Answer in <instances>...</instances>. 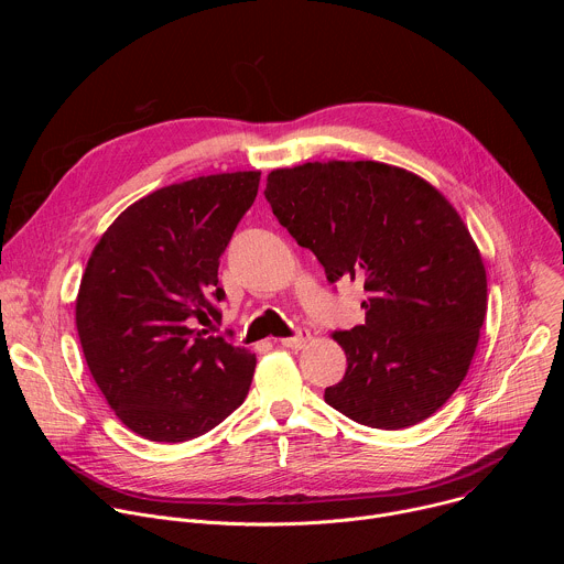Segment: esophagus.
<instances>
[{
  "instance_id": "obj_1",
  "label": "esophagus",
  "mask_w": 564,
  "mask_h": 564,
  "mask_svg": "<svg viewBox=\"0 0 564 564\" xmlns=\"http://www.w3.org/2000/svg\"><path fill=\"white\" fill-rule=\"evenodd\" d=\"M307 341H310V330H307V328H299L294 337H285V339H281V346H285V348H294V350H296V348H303Z\"/></svg>"
}]
</instances>
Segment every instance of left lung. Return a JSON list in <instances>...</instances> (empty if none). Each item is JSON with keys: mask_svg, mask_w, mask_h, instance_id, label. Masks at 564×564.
I'll list each match as a JSON object with an SVG mask.
<instances>
[{"mask_svg": "<svg viewBox=\"0 0 564 564\" xmlns=\"http://www.w3.org/2000/svg\"><path fill=\"white\" fill-rule=\"evenodd\" d=\"M279 223L324 265L361 279L364 326L337 330L348 368L328 404L383 431L431 417L457 390L487 316V272L451 203L375 160L307 163L268 176Z\"/></svg>", "mask_w": 564, "mask_h": 564, "instance_id": "1", "label": "left lung"}]
</instances>
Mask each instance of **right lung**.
<instances>
[{
  "label": "right lung",
  "mask_w": 564,
  "mask_h": 564,
  "mask_svg": "<svg viewBox=\"0 0 564 564\" xmlns=\"http://www.w3.org/2000/svg\"><path fill=\"white\" fill-rule=\"evenodd\" d=\"M259 172L158 189L96 246L75 301L87 366L118 420L151 442L205 435L248 397L257 357L196 330L220 321L218 265Z\"/></svg>",
  "instance_id": "1"
}]
</instances>
